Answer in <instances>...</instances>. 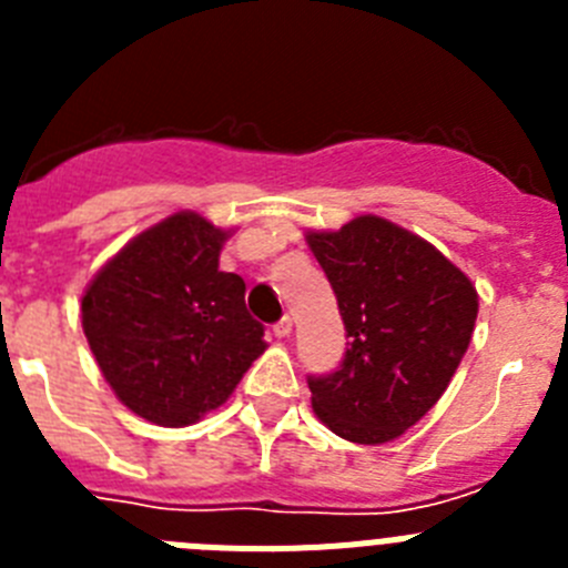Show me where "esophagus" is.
I'll return each mask as SVG.
<instances>
[{
  "label": "esophagus",
  "instance_id": "34e87169",
  "mask_svg": "<svg viewBox=\"0 0 568 568\" xmlns=\"http://www.w3.org/2000/svg\"><path fill=\"white\" fill-rule=\"evenodd\" d=\"M273 333L278 335V338H287V335L293 333V318H290V315H284V318H281V321H275Z\"/></svg>",
  "mask_w": 568,
  "mask_h": 568
}]
</instances>
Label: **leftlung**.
Here are the masks:
<instances>
[{
	"label": "left lung",
	"instance_id": "1",
	"mask_svg": "<svg viewBox=\"0 0 568 568\" xmlns=\"http://www.w3.org/2000/svg\"><path fill=\"white\" fill-rule=\"evenodd\" d=\"M307 244L349 338L335 373L307 375L315 415L353 444L395 440L453 381L478 318V293L429 241L378 215L310 233Z\"/></svg>",
	"mask_w": 568,
	"mask_h": 568
}]
</instances>
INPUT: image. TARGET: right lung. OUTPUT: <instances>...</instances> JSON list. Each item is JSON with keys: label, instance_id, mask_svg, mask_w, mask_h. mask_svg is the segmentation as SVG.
Returning <instances> with one entry per match:
<instances>
[{"label": "right lung", "instance_id": "obj_1", "mask_svg": "<svg viewBox=\"0 0 568 568\" xmlns=\"http://www.w3.org/2000/svg\"><path fill=\"white\" fill-rule=\"evenodd\" d=\"M224 241L199 213H175L124 244L84 293L99 369L150 424H195L267 349L241 275L219 270Z\"/></svg>", "mask_w": 568, "mask_h": 568}]
</instances>
